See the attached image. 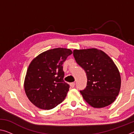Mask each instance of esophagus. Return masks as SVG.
<instances>
[{
    "label": "esophagus",
    "mask_w": 134,
    "mask_h": 134,
    "mask_svg": "<svg viewBox=\"0 0 134 134\" xmlns=\"http://www.w3.org/2000/svg\"><path fill=\"white\" fill-rule=\"evenodd\" d=\"M70 86L71 88H73L74 87V86H75V83H70Z\"/></svg>",
    "instance_id": "esophagus-1"
}]
</instances>
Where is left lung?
<instances>
[{
    "instance_id": "left-lung-1",
    "label": "left lung",
    "mask_w": 134,
    "mask_h": 134,
    "mask_svg": "<svg viewBox=\"0 0 134 134\" xmlns=\"http://www.w3.org/2000/svg\"><path fill=\"white\" fill-rule=\"evenodd\" d=\"M73 55L87 76L86 87L80 91L86 102L95 108L112 103L119 94L121 79L112 59L96 48L74 49Z\"/></svg>"
}]
</instances>
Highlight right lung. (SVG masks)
<instances>
[{
  "label": "right lung",
  "instance_id": "obj_1",
  "mask_svg": "<svg viewBox=\"0 0 134 134\" xmlns=\"http://www.w3.org/2000/svg\"><path fill=\"white\" fill-rule=\"evenodd\" d=\"M72 53L67 48L51 49L43 52L31 62L24 89L29 100L37 108L51 109L65 98L70 86L63 80V64Z\"/></svg>",
  "mask_w": 134,
  "mask_h": 134
}]
</instances>
